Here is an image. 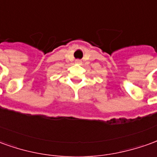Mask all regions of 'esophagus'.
Wrapping results in <instances>:
<instances>
[{"label": "esophagus", "mask_w": 157, "mask_h": 157, "mask_svg": "<svg viewBox=\"0 0 157 157\" xmlns=\"http://www.w3.org/2000/svg\"><path fill=\"white\" fill-rule=\"evenodd\" d=\"M75 63H76V64H79V65H81V64H82V60H81V59H76V60H75Z\"/></svg>", "instance_id": "esophagus-1"}]
</instances>
